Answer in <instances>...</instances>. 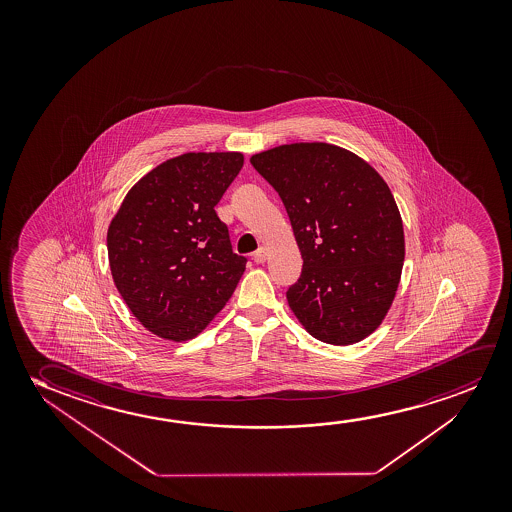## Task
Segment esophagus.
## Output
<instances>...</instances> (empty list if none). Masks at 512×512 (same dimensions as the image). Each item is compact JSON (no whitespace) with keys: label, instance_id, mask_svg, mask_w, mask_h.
<instances>
[{"label":"esophagus","instance_id":"obj_1","mask_svg":"<svg viewBox=\"0 0 512 512\" xmlns=\"http://www.w3.org/2000/svg\"><path fill=\"white\" fill-rule=\"evenodd\" d=\"M267 259V250L264 248V246H260L259 250L257 252L253 253V260L257 262V264H264Z\"/></svg>","mask_w":512,"mask_h":512}]
</instances>
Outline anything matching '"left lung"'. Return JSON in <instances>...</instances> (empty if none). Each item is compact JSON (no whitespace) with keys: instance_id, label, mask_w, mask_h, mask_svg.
<instances>
[{"instance_id":"8db88e82","label":"left lung","mask_w":512,"mask_h":512,"mask_svg":"<svg viewBox=\"0 0 512 512\" xmlns=\"http://www.w3.org/2000/svg\"><path fill=\"white\" fill-rule=\"evenodd\" d=\"M285 204L301 250L287 301L323 343L371 336L399 288L406 243L397 203L369 162L330 143H290L252 155Z\"/></svg>"}]
</instances>
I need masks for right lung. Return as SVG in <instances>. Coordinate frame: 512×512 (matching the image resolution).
Listing matches in <instances>:
<instances>
[{
  "label": "right lung",
  "instance_id": "right-lung-1",
  "mask_svg": "<svg viewBox=\"0 0 512 512\" xmlns=\"http://www.w3.org/2000/svg\"><path fill=\"white\" fill-rule=\"evenodd\" d=\"M241 152H189L134 183L106 234L115 287L155 336L189 341L222 311L246 269L232 252L218 201Z\"/></svg>",
  "mask_w": 512,
  "mask_h": 512
}]
</instances>
